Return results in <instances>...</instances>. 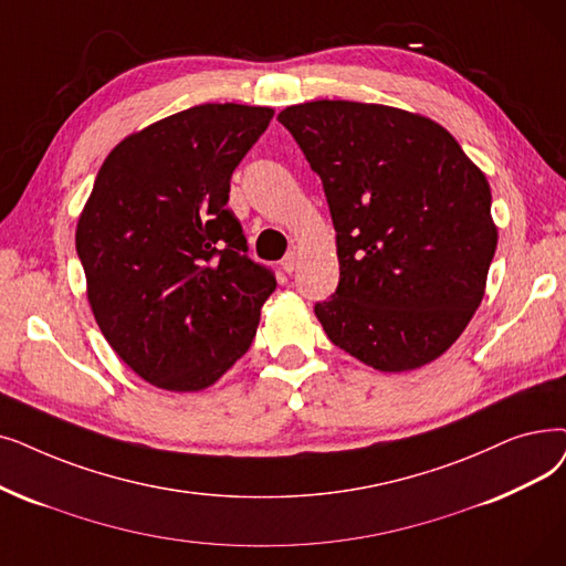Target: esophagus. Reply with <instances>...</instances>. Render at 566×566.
<instances>
[{
	"mask_svg": "<svg viewBox=\"0 0 566 566\" xmlns=\"http://www.w3.org/2000/svg\"><path fill=\"white\" fill-rule=\"evenodd\" d=\"M296 265H298V252L296 250H291V252H286V256L282 259V270L284 273H293V270H296Z\"/></svg>",
	"mask_w": 566,
	"mask_h": 566,
	"instance_id": "esophagus-1",
	"label": "esophagus"
}]
</instances>
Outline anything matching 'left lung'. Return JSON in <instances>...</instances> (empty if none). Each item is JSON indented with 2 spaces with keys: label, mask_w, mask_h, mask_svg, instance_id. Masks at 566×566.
Segmentation results:
<instances>
[{
  "label": "left lung",
  "mask_w": 566,
  "mask_h": 566,
  "mask_svg": "<svg viewBox=\"0 0 566 566\" xmlns=\"http://www.w3.org/2000/svg\"><path fill=\"white\" fill-rule=\"evenodd\" d=\"M277 119L322 178L339 282L314 305L335 347L381 373L444 354L481 305L497 229L490 185L437 122L358 102Z\"/></svg>",
  "instance_id": "left-lung-1"
}]
</instances>
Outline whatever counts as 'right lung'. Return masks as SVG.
I'll return each mask as SVG.
<instances>
[{"label":"right lung","instance_id":"add662e5","mask_svg":"<svg viewBox=\"0 0 566 566\" xmlns=\"http://www.w3.org/2000/svg\"><path fill=\"white\" fill-rule=\"evenodd\" d=\"M270 119L263 106L187 108L122 140L94 180L76 229L87 298L115 354L157 388L214 384L277 286L227 208Z\"/></svg>","mask_w":566,"mask_h":566}]
</instances>
